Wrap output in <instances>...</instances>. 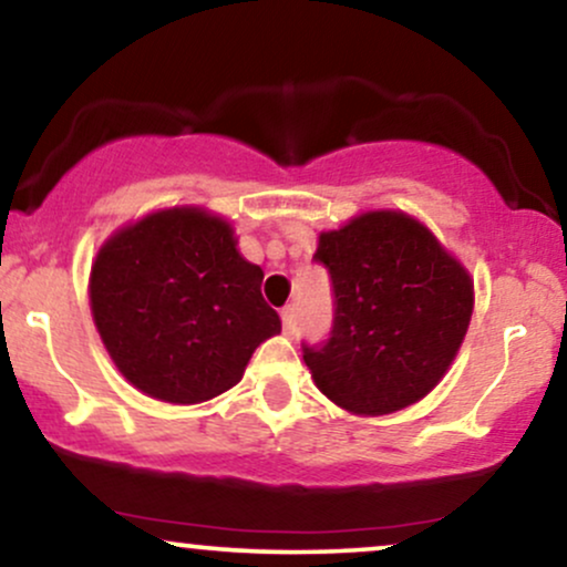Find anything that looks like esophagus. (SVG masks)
Listing matches in <instances>:
<instances>
[{
	"mask_svg": "<svg viewBox=\"0 0 567 567\" xmlns=\"http://www.w3.org/2000/svg\"><path fill=\"white\" fill-rule=\"evenodd\" d=\"M282 328H285V333H296V328H298V306L296 303L285 306L282 309Z\"/></svg>",
	"mask_w": 567,
	"mask_h": 567,
	"instance_id": "1",
	"label": "esophagus"
}]
</instances>
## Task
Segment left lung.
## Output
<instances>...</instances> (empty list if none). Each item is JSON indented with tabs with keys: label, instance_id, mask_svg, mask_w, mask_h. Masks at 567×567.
<instances>
[{
	"label": "left lung",
	"instance_id": "1",
	"mask_svg": "<svg viewBox=\"0 0 567 567\" xmlns=\"http://www.w3.org/2000/svg\"><path fill=\"white\" fill-rule=\"evenodd\" d=\"M333 328L303 362L317 389L357 415H386L437 386L472 320L466 269L415 218L362 213L320 234Z\"/></svg>",
	"mask_w": 567,
	"mask_h": 567
}]
</instances>
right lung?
<instances>
[{
  "label": "right lung",
  "instance_id": "obj_1",
  "mask_svg": "<svg viewBox=\"0 0 567 567\" xmlns=\"http://www.w3.org/2000/svg\"><path fill=\"white\" fill-rule=\"evenodd\" d=\"M231 226L199 207L152 213L97 250L90 309L103 347L143 394L205 402L243 379L252 351L282 330Z\"/></svg>",
  "mask_w": 567,
  "mask_h": 567
}]
</instances>
